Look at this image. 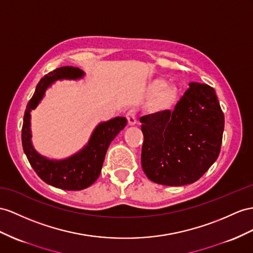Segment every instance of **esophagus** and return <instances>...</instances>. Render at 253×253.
I'll return each instance as SVG.
<instances>
[{
	"label": "esophagus",
	"mask_w": 253,
	"mask_h": 253,
	"mask_svg": "<svg viewBox=\"0 0 253 253\" xmlns=\"http://www.w3.org/2000/svg\"><path fill=\"white\" fill-rule=\"evenodd\" d=\"M126 119L128 121V124L129 125H135L137 124V111H135L134 109L132 110H129L126 114Z\"/></svg>",
	"instance_id": "34e87169"
}]
</instances>
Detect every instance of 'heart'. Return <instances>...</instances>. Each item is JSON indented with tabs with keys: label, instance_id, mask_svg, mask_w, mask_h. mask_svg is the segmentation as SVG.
Here are the masks:
<instances>
[{
	"label": "heart",
	"instance_id": "heart-1",
	"mask_svg": "<svg viewBox=\"0 0 253 253\" xmlns=\"http://www.w3.org/2000/svg\"><path fill=\"white\" fill-rule=\"evenodd\" d=\"M152 94H155L152 106L155 110H168L174 106L177 99V90L172 85H167L163 79L155 80L150 86Z\"/></svg>",
	"mask_w": 253,
	"mask_h": 253
}]
</instances>
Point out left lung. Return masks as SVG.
Returning <instances> with one entry per match:
<instances>
[{
	"mask_svg": "<svg viewBox=\"0 0 253 253\" xmlns=\"http://www.w3.org/2000/svg\"><path fill=\"white\" fill-rule=\"evenodd\" d=\"M140 122L144 135L141 164L154 183L192 184L219 156L224 115L209 84L189 83L173 111L142 116Z\"/></svg>",
	"mask_w": 253,
	"mask_h": 253,
	"instance_id": "1",
	"label": "left lung"
}]
</instances>
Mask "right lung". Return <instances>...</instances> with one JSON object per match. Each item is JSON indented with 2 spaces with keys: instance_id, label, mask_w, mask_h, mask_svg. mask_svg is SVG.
I'll return each instance as SVG.
<instances>
[{
  "instance_id": "1",
  "label": "right lung",
  "mask_w": 253,
  "mask_h": 253,
  "mask_svg": "<svg viewBox=\"0 0 253 253\" xmlns=\"http://www.w3.org/2000/svg\"><path fill=\"white\" fill-rule=\"evenodd\" d=\"M83 76L78 67L64 66L47 74L38 82L35 93L28 102L23 116L22 146L30 165L44 183L64 190H81L87 188L98 178L108 147L123 128L125 118H114L96 127L88 144L82 151L65 160H49L37 154L31 143L30 111L35 109L44 94V90L57 79H77Z\"/></svg>"
}]
</instances>
